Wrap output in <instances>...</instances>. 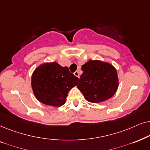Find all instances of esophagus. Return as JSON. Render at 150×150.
<instances>
[{
	"label": "esophagus",
	"instance_id": "obj_1",
	"mask_svg": "<svg viewBox=\"0 0 150 150\" xmlns=\"http://www.w3.org/2000/svg\"><path fill=\"white\" fill-rule=\"evenodd\" d=\"M74 75H75V76L77 77H78V78H79V72L77 71H76L75 72V73H74Z\"/></svg>",
	"mask_w": 150,
	"mask_h": 150
}]
</instances>
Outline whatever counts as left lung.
Masks as SVG:
<instances>
[{"mask_svg":"<svg viewBox=\"0 0 150 150\" xmlns=\"http://www.w3.org/2000/svg\"><path fill=\"white\" fill-rule=\"evenodd\" d=\"M81 74L77 87L85 99L99 103L111 98L119 86L117 70L110 63L91 60L81 66Z\"/></svg>","mask_w":150,"mask_h":150,"instance_id":"obj_1","label":"left lung"}]
</instances>
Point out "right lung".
Returning <instances> with one entry per match:
<instances>
[{"instance_id": "add662e5", "label": "right lung", "mask_w": 150, "mask_h": 150, "mask_svg": "<svg viewBox=\"0 0 150 150\" xmlns=\"http://www.w3.org/2000/svg\"><path fill=\"white\" fill-rule=\"evenodd\" d=\"M78 80L67 67L53 62L44 63L35 69L31 77V87L40 102L59 107L64 104L68 93L77 86Z\"/></svg>"}]
</instances>
